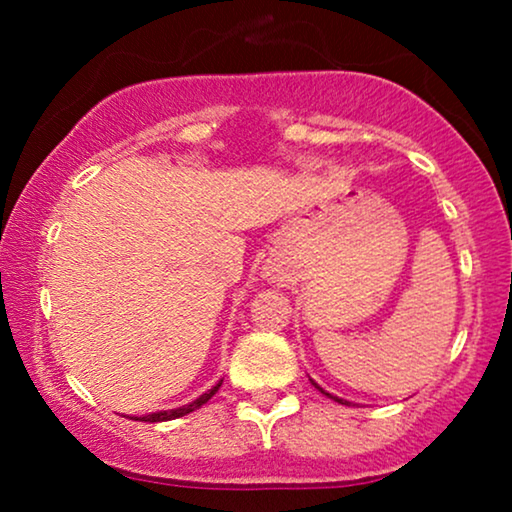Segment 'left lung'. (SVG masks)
<instances>
[{"mask_svg":"<svg viewBox=\"0 0 512 512\" xmlns=\"http://www.w3.org/2000/svg\"><path fill=\"white\" fill-rule=\"evenodd\" d=\"M310 382H312V384H314V387H317V389H319V391H321V394H326V396H328V398H333V401H338V403H342V405H349V401H345V398H338V396H333V394H328V391H324V389H321V387H319V384H317V382H314V380H310Z\"/></svg>","mask_w":512,"mask_h":512,"instance_id":"1","label":"left lung"}]
</instances>
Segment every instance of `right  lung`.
<instances>
[{
	"label": "right lung",
	"instance_id": "add662e5",
	"mask_svg": "<svg viewBox=\"0 0 512 512\" xmlns=\"http://www.w3.org/2000/svg\"><path fill=\"white\" fill-rule=\"evenodd\" d=\"M223 384V380H219L214 384L212 389H207L205 394L202 396H198L195 398V401H191V403H186V405H181V408H172V410H158V412H151V415H144V417H135L137 422H170V419H177V417H184V415H188V412H193V410H198V408H202V405H205L209 398H212L216 391H219V387Z\"/></svg>",
	"mask_w": 512,
	"mask_h": 512
}]
</instances>
